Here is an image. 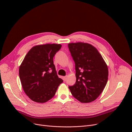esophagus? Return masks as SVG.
<instances>
[{
  "label": "esophagus",
  "instance_id": "1",
  "mask_svg": "<svg viewBox=\"0 0 132 132\" xmlns=\"http://www.w3.org/2000/svg\"><path fill=\"white\" fill-rule=\"evenodd\" d=\"M67 76H66V77H63V80H64V81H65L66 80H67Z\"/></svg>",
  "mask_w": 132,
  "mask_h": 132
}]
</instances>
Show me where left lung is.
<instances>
[{
  "label": "left lung",
  "mask_w": 132,
  "mask_h": 132,
  "mask_svg": "<svg viewBox=\"0 0 132 132\" xmlns=\"http://www.w3.org/2000/svg\"><path fill=\"white\" fill-rule=\"evenodd\" d=\"M75 64L76 82L68 87L81 103L93 102L103 91L108 80V67L97 48L87 43L68 44Z\"/></svg>",
  "instance_id": "obj_1"
}]
</instances>
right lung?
<instances>
[{
  "label": "right lung",
  "mask_w": 132,
  "mask_h": 132,
  "mask_svg": "<svg viewBox=\"0 0 132 132\" xmlns=\"http://www.w3.org/2000/svg\"><path fill=\"white\" fill-rule=\"evenodd\" d=\"M61 47L60 44L33 46L19 67V77L23 90L32 101L44 103L55 95L63 82L58 77L53 58Z\"/></svg>",
  "instance_id": "right-lung-1"
}]
</instances>
